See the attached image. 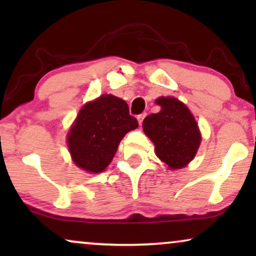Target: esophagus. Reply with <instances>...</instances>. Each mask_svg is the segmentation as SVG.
<instances>
[{
  "instance_id": "obj_1",
  "label": "esophagus",
  "mask_w": 256,
  "mask_h": 256,
  "mask_svg": "<svg viewBox=\"0 0 256 256\" xmlns=\"http://www.w3.org/2000/svg\"><path fill=\"white\" fill-rule=\"evenodd\" d=\"M146 113H143V114H140L138 116V124H140V126L142 124V122H143V118H146Z\"/></svg>"
}]
</instances>
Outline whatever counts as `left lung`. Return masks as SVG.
I'll return each mask as SVG.
<instances>
[{
  "label": "left lung",
  "instance_id": "8db88e82",
  "mask_svg": "<svg viewBox=\"0 0 256 256\" xmlns=\"http://www.w3.org/2000/svg\"><path fill=\"white\" fill-rule=\"evenodd\" d=\"M156 104L160 110L143 120V130L155 144L157 157L170 169H182L194 160L200 144L198 124L176 98L160 96Z\"/></svg>",
  "mask_w": 256,
  "mask_h": 256
}]
</instances>
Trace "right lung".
<instances>
[{
  "label": "right lung",
  "mask_w": 256,
  "mask_h": 256,
  "mask_svg": "<svg viewBox=\"0 0 256 256\" xmlns=\"http://www.w3.org/2000/svg\"><path fill=\"white\" fill-rule=\"evenodd\" d=\"M138 127L120 98L104 94L80 110L68 134L73 162L87 172L99 174L108 166L121 140Z\"/></svg>",
  "instance_id": "add662e5"
}]
</instances>
